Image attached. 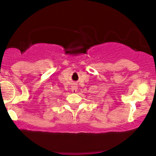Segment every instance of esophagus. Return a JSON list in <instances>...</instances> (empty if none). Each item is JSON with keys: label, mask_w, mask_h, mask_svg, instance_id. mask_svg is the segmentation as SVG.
<instances>
[{"label": "esophagus", "mask_w": 156, "mask_h": 156, "mask_svg": "<svg viewBox=\"0 0 156 156\" xmlns=\"http://www.w3.org/2000/svg\"><path fill=\"white\" fill-rule=\"evenodd\" d=\"M76 89H77V85H76V83H74V84H72V91H73V92H76Z\"/></svg>", "instance_id": "1"}]
</instances>
